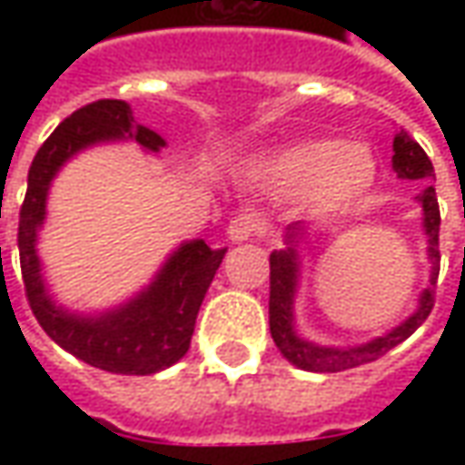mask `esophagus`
Returning <instances> with one entry per match:
<instances>
[{"mask_svg":"<svg viewBox=\"0 0 465 465\" xmlns=\"http://www.w3.org/2000/svg\"><path fill=\"white\" fill-rule=\"evenodd\" d=\"M263 224L256 214L251 212H242V214H235L230 224H227V238L232 242H242V241H253L256 235H261Z\"/></svg>","mask_w":465,"mask_h":465,"instance_id":"obj_1","label":"esophagus"}]
</instances>
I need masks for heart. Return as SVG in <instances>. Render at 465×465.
<instances>
[{"label": "heart", "instance_id": "heart-1", "mask_svg": "<svg viewBox=\"0 0 465 465\" xmlns=\"http://www.w3.org/2000/svg\"><path fill=\"white\" fill-rule=\"evenodd\" d=\"M256 178L263 186L300 188V204L311 214H336L357 204L378 178V163L365 144L305 139L269 154Z\"/></svg>", "mask_w": 465, "mask_h": 465}]
</instances>
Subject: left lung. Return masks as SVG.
Segmentation results:
<instances>
[{"label": "left lung", "mask_w": 465, "mask_h": 465, "mask_svg": "<svg viewBox=\"0 0 465 465\" xmlns=\"http://www.w3.org/2000/svg\"><path fill=\"white\" fill-rule=\"evenodd\" d=\"M393 170L399 178L421 181V183H430L435 175V168H432L427 153L406 132H399L393 136ZM417 202L421 206V224H424V235H427V259L432 261L430 287L421 292L420 308L411 312L401 326H396V329H391L383 336L365 341L360 347H318L308 339L297 336L295 292L297 277H300L297 242L302 241L305 227L300 223L287 227V235H284L287 248L274 251L269 256V269H272L269 272V329H272V339H274L277 349L292 365L300 367V370H311V372H341L349 367L375 362L378 357H383L385 351L399 347L403 339H409L427 321V315L432 312V305H435V284H438L440 274V206L435 188H421L417 193Z\"/></svg>", "instance_id": "1"}]
</instances>
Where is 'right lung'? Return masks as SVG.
Masks as SVG:
<instances>
[{"label":"right lung","mask_w":465,"mask_h":465,"mask_svg":"<svg viewBox=\"0 0 465 465\" xmlns=\"http://www.w3.org/2000/svg\"><path fill=\"white\" fill-rule=\"evenodd\" d=\"M116 139H134L147 153L165 147V139L157 132L136 124L126 100H95L82 105L45 139L33 157L25 202L20 206V269L30 311L59 347L105 372L153 375L175 365L191 347L196 315L227 248L214 251L204 241L183 242L163 263L150 287L100 315H82L56 305L45 292L35 251L54 175L69 157Z\"/></svg>","instance_id":"1"}]
</instances>
